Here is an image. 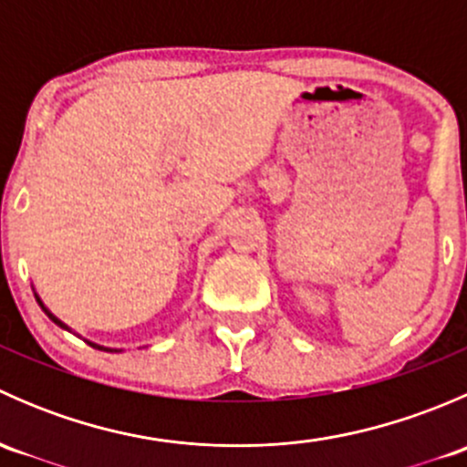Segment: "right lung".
Here are the masks:
<instances>
[{
  "label": "right lung",
  "instance_id": "1",
  "mask_svg": "<svg viewBox=\"0 0 467 467\" xmlns=\"http://www.w3.org/2000/svg\"><path fill=\"white\" fill-rule=\"evenodd\" d=\"M36 298H37V296H36ZM37 303H40V300H37ZM40 307H42V303H40ZM42 309H45V307H42ZM45 314H47V317H49V318H51V321H54L56 325H60V327H65V325H63V323H60V321H58V318H56V317H54V314H51V312H47V309H45ZM65 329H67V327H65ZM94 348H97V346H94ZM99 350H106V348H99ZM106 352H112V350H106Z\"/></svg>",
  "mask_w": 467,
  "mask_h": 467
}]
</instances>
